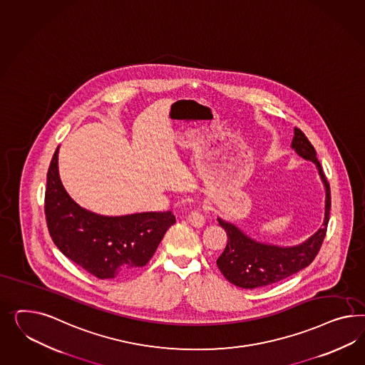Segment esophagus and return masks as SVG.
Masks as SVG:
<instances>
[{"instance_id":"34e87169","label":"esophagus","mask_w":365,"mask_h":365,"mask_svg":"<svg viewBox=\"0 0 365 365\" xmlns=\"http://www.w3.org/2000/svg\"><path fill=\"white\" fill-rule=\"evenodd\" d=\"M187 220L193 227H197V228H201L205 224V220L200 208L192 209V212L187 213Z\"/></svg>"}]
</instances>
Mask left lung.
I'll use <instances>...</instances> for the list:
<instances>
[{
	"instance_id": "obj_1",
	"label": "left lung",
	"mask_w": 365,
	"mask_h": 365,
	"mask_svg": "<svg viewBox=\"0 0 365 365\" xmlns=\"http://www.w3.org/2000/svg\"><path fill=\"white\" fill-rule=\"evenodd\" d=\"M292 148L299 156L316 164L325 187V215L323 227L313 236L296 247H276L257 242L244 235L233 224L219 220L227 232L228 242L217 259V267L224 277L233 285L244 289H255L274 282H282L292 274L308 267L322 248L331 210V187L324 175L323 168L316 157V150L307 135L294 128Z\"/></svg>"
}]
</instances>
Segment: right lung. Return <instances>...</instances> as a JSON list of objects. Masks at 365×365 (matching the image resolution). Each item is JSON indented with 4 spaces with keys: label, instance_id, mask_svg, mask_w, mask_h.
Returning a JSON list of instances; mask_svg holds the SVG:
<instances>
[{
    "label": "right lung",
    "instance_id": "right-lung-1",
    "mask_svg": "<svg viewBox=\"0 0 365 365\" xmlns=\"http://www.w3.org/2000/svg\"><path fill=\"white\" fill-rule=\"evenodd\" d=\"M43 208L56 247L101 280L125 277L146 265L176 222L170 210L106 217L81 208L61 184L58 148L48 169Z\"/></svg>",
    "mask_w": 365,
    "mask_h": 365
}]
</instances>
